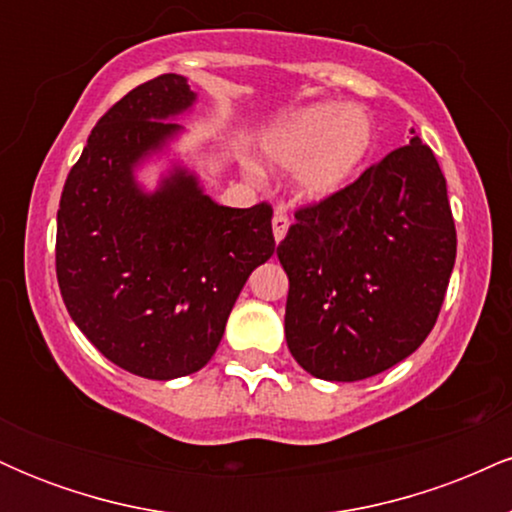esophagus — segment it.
Here are the masks:
<instances>
[{
  "label": "esophagus",
  "instance_id": "1",
  "mask_svg": "<svg viewBox=\"0 0 512 512\" xmlns=\"http://www.w3.org/2000/svg\"><path fill=\"white\" fill-rule=\"evenodd\" d=\"M272 231H274V240L276 243H281L286 236V231H289V216L284 214V207L276 209L274 219H272Z\"/></svg>",
  "mask_w": 512,
  "mask_h": 512
}]
</instances>
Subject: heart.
Listing matches in <instances>:
<instances>
[{
    "instance_id": "obj_1",
    "label": "heart",
    "mask_w": 512,
    "mask_h": 512,
    "mask_svg": "<svg viewBox=\"0 0 512 512\" xmlns=\"http://www.w3.org/2000/svg\"><path fill=\"white\" fill-rule=\"evenodd\" d=\"M375 144V122L358 105L315 103L291 110L260 137L274 168H296L305 199H327L349 187Z\"/></svg>"
}]
</instances>
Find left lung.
I'll use <instances>...</instances> for the list:
<instances>
[{
    "mask_svg": "<svg viewBox=\"0 0 512 512\" xmlns=\"http://www.w3.org/2000/svg\"><path fill=\"white\" fill-rule=\"evenodd\" d=\"M455 252L448 185L433 151L411 137L342 192L296 211L276 248L289 274L291 356L334 383L397 366L436 325Z\"/></svg>",
    "mask_w": 512,
    "mask_h": 512,
    "instance_id": "obj_1",
    "label": "left lung"
}]
</instances>
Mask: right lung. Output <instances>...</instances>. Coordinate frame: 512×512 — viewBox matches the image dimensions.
I'll use <instances>...</instances> for the list:
<instances>
[{"instance_id": "obj_1", "label": "right lung", "mask_w": 512, "mask_h": 512, "mask_svg": "<svg viewBox=\"0 0 512 512\" xmlns=\"http://www.w3.org/2000/svg\"><path fill=\"white\" fill-rule=\"evenodd\" d=\"M195 101L180 74L132 88L93 127L57 211L69 315L108 361L149 380L207 366L252 269L274 255L269 204L221 207L180 163L156 190L137 180Z\"/></svg>"}]
</instances>
